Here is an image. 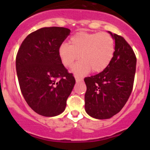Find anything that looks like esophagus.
<instances>
[{
	"label": "esophagus",
	"instance_id": "34e87169",
	"mask_svg": "<svg viewBox=\"0 0 150 150\" xmlns=\"http://www.w3.org/2000/svg\"><path fill=\"white\" fill-rule=\"evenodd\" d=\"M75 81H76V82L78 83V82H81V81H83V79L82 78H81V77H79V76H75Z\"/></svg>",
	"mask_w": 150,
	"mask_h": 150
}]
</instances>
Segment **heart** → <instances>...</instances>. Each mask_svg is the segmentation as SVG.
<instances>
[{
    "label": "heart",
    "mask_w": 150,
    "mask_h": 150,
    "mask_svg": "<svg viewBox=\"0 0 150 150\" xmlns=\"http://www.w3.org/2000/svg\"><path fill=\"white\" fill-rule=\"evenodd\" d=\"M58 54L62 62L72 67L74 73L83 75L90 72L104 70L111 62L115 54V41L112 35L105 32L86 33L79 32L70 38L69 44L62 43L59 47Z\"/></svg>",
    "instance_id": "obj_1"
}]
</instances>
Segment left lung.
<instances>
[{
    "mask_svg": "<svg viewBox=\"0 0 150 150\" xmlns=\"http://www.w3.org/2000/svg\"><path fill=\"white\" fill-rule=\"evenodd\" d=\"M115 42V54L104 70L85 78L86 112L96 119H108L118 113L128 101L134 86L137 57L126 40L109 32Z\"/></svg>",
    "mask_w": 150,
    "mask_h": 150,
    "instance_id": "left-lung-1",
    "label": "left lung"
}]
</instances>
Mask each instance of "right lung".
Returning <instances> with one entry per match:
<instances>
[{"label":"right lung","instance_id":"add662e5","mask_svg":"<svg viewBox=\"0 0 150 150\" xmlns=\"http://www.w3.org/2000/svg\"><path fill=\"white\" fill-rule=\"evenodd\" d=\"M70 33L59 27L40 28L26 37L18 50L16 69L19 87L36 113L54 117L64 112L75 80L58 54Z\"/></svg>","mask_w":150,"mask_h":150}]
</instances>
